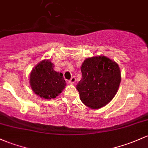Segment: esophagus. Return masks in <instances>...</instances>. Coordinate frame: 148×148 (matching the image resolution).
Listing matches in <instances>:
<instances>
[{
  "mask_svg": "<svg viewBox=\"0 0 148 148\" xmlns=\"http://www.w3.org/2000/svg\"><path fill=\"white\" fill-rule=\"evenodd\" d=\"M69 84H75V82H76V79H75V77H71L70 80L69 81Z\"/></svg>",
  "mask_w": 148,
  "mask_h": 148,
  "instance_id": "obj_1",
  "label": "esophagus"
}]
</instances>
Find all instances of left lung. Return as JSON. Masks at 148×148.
<instances>
[{"mask_svg":"<svg viewBox=\"0 0 148 148\" xmlns=\"http://www.w3.org/2000/svg\"><path fill=\"white\" fill-rule=\"evenodd\" d=\"M81 71L82 79L77 85L82 102L91 109H99L110 103L121 82L117 63L105 56L86 59Z\"/></svg>","mask_w":148,"mask_h":148,"instance_id":"left-lung-1","label":"left lung"}]
</instances>
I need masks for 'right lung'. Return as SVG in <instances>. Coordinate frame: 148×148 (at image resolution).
<instances>
[{"label": "right lung", "instance_id": "add662e5", "mask_svg": "<svg viewBox=\"0 0 148 148\" xmlns=\"http://www.w3.org/2000/svg\"><path fill=\"white\" fill-rule=\"evenodd\" d=\"M54 64L48 60L40 62L31 71L29 83L32 90L41 98H56L66 86L62 73L53 69Z\"/></svg>", "mask_w": 148, "mask_h": 148}]
</instances>
